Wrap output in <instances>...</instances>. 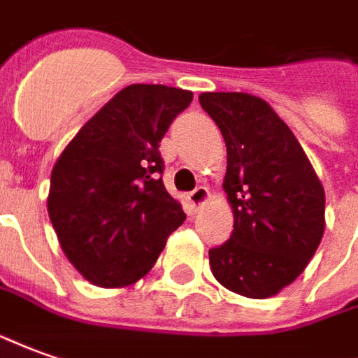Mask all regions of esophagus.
Segmentation results:
<instances>
[{"label":"esophagus","instance_id":"esophagus-1","mask_svg":"<svg viewBox=\"0 0 358 358\" xmlns=\"http://www.w3.org/2000/svg\"><path fill=\"white\" fill-rule=\"evenodd\" d=\"M207 199H209V189L205 186H197L194 192H189V203L194 205V207L203 205Z\"/></svg>","mask_w":358,"mask_h":358}]
</instances>
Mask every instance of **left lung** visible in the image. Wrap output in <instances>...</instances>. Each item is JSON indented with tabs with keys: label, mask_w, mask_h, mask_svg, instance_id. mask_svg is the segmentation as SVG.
<instances>
[{
	"label": "left lung",
	"mask_w": 358,
	"mask_h": 358,
	"mask_svg": "<svg viewBox=\"0 0 358 358\" xmlns=\"http://www.w3.org/2000/svg\"><path fill=\"white\" fill-rule=\"evenodd\" d=\"M199 104L227 145L222 187L234 215L231 238L209 250L211 271L236 294L273 296L304 271L324 236L322 182L266 101L248 92H201Z\"/></svg>",
	"instance_id": "left-lung-1"
}]
</instances>
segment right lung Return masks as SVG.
<instances>
[{"mask_svg":"<svg viewBox=\"0 0 358 358\" xmlns=\"http://www.w3.org/2000/svg\"><path fill=\"white\" fill-rule=\"evenodd\" d=\"M192 91L129 85L102 106L54 164L48 215L87 281L126 287L151 271L186 219L162 184L161 141Z\"/></svg>","mask_w":358,"mask_h":358,"instance_id":"right-lung-1","label":"right lung"}]
</instances>
